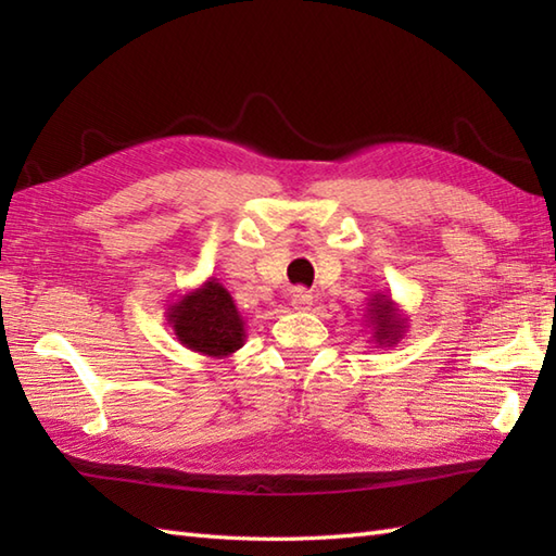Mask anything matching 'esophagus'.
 <instances>
[{
  "instance_id": "obj_1",
  "label": "esophagus",
  "mask_w": 556,
  "mask_h": 556,
  "mask_svg": "<svg viewBox=\"0 0 556 556\" xmlns=\"http://www.w3.org/2000/svg\"><path fill=\"white\" fill-rule=\"evenodd\" d=\"M291 305H293V308H296V311H311L313 293H311L308 289H303V287L291 289Z\"/></svg>"
}]
</instances>
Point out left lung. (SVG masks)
<instances>
[{
	"label": "left lung",
	"mask_w": 556,
	"mask_h": 556,
	"mask_svg": "<svg viewBox=\"0 0 556 556\" xmlns=\"http://www.w3.org/2000/svg\"><path fill=\"white\" fill-rule=\"evenodd\" d=\"M365 327L370 329V344L375 349H392L406 334L408 317L389 291H377L368 299Z\"/></svg>",
	"instance_id": "1"
}]
</instances>
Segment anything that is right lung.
Returning a JSON list of instances; mask_svg holds the SVG:
<instances>
[{
	"label": "right lung",
	"instance_id": "right-lung-1",
	"mask_svg": "<svg viewBox=\"0 0 556 556\" xmlns=\"http://www.w3.org/2000/svg\"><path fill=\"white\" fill-rule=\"evenodd\" d=\"M167 325L181 346L207 358H229L245 344V320L215 277L167 305Z\"/></svg>",
	"mask_w": 556,
	"mask_h": 556
}]
</instances>
